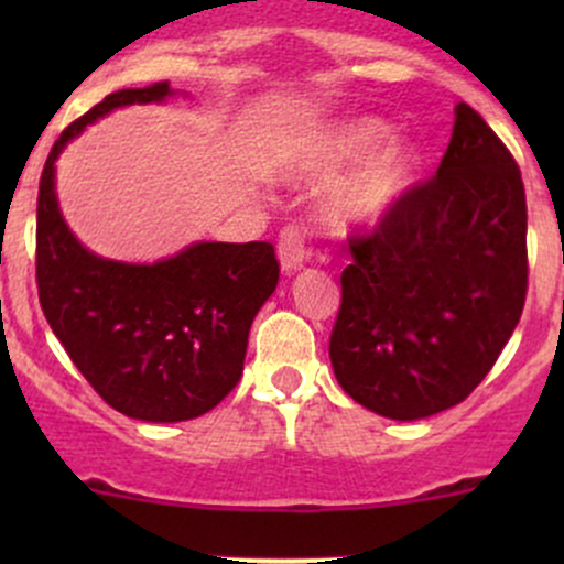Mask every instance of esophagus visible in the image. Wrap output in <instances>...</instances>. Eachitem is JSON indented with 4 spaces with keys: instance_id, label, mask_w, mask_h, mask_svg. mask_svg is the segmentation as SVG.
I'll list each match as a JSON object with an SVG mask.
<instances>
[{
    "instance_id": "obj_1",
    "label": "esophagus",
    "mask_w": 564,
    "mask_h": 564,
    "mask_svg": "<svg viewBox=\"0 0 564 564\" xmlns=\"http://www.w3.org/2000/svg\"><path fill=\"white\" fill-rule=\"evenodd\" d=\"M278 259L286 272L300 270L303 261L308 259V235L297 226H286L281 231V240H278Z\"/></svg>"
}]
</instances>
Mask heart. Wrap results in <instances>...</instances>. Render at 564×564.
Listing matches in <instances>:
<instances>
[{"mask_svg":"<svg viewBox=\"0 0 564 564\" xmlns=\"http://www.w3.org/2000/svg\"><path fill=\"white\" fill-rule=\"evenodd\" d=\"M382 119H351L335 124L308 147L303 161L305 182H329L351 169L329 196V213L340 226L377 224L406 193L417 172V152L401 139H390Z\"/></svg>","mask_w":564,"mask_h":564,"instance_id":"1","label":"heart"}]
</instances>
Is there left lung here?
<instances>
[{
    "label": "left lung",
    "mask_w": 564,
    "mask_h": 564,
    "mask_svg": "<svg viewBox=\"0 0 564 564\" xmlns=\"http://www.w3.org/2000/svg\"><path fill=\"white\" fill-rule=\"evenodd\" d=\"M329 335L338 384L371 412L420 420L486 379L527 300L519 163L471 106L445 158L366 235H351Z\"/></svg>",
    "instance_id": "8db88e82"
}]
</instances>
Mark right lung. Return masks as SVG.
Here are the masks:
<instances>
[{
	"instance_id": "obj_1",
	"label": "right lung",
	"mask_w": 564,
	"mask_h": 564,
	"mask_svg": "<svg viewBox=\"0 0 564 564\" xmlns=\"http://www.w3.org/2000/svg\"><path fill=\"white\" fill-rule=\"evenodd\" d=\"M169 95V82L106 95L62 130L37 191L40 308L108 406L147 423L193 420L237 388L250 324L281 278L270 242H196L155 264H124L89 253L65 226L54 161L67 141L111 108Z\"/></svg>"
}]
</instances>
